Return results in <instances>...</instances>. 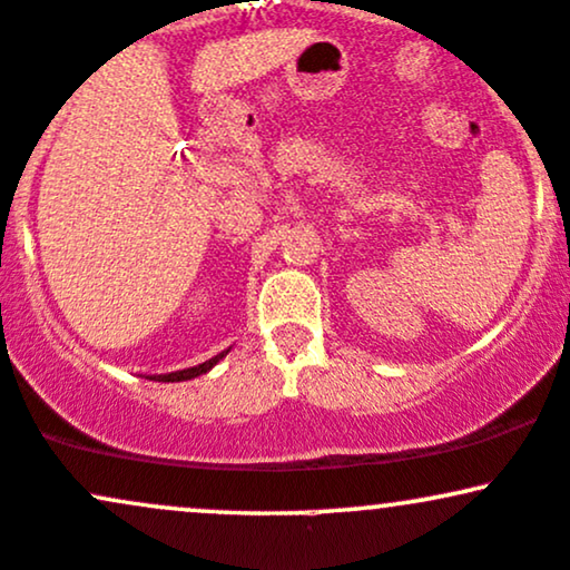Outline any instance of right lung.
<instances>
[{
	"instance_id": "right-lung-1",
	"label": "right lung",
	"mask_w": 570,
	"mask_h": 570,
	"mask_svg": "<svg viewBox=\"0 0 570 570\" xmlns=\"http://www.w3.org/2000/svg\"><path fill=\"white\" fill-rule=\"evenodd\" d=\"M230 353V348H225L222 353H217V356H212L208 362L198 364V367H187V370H176V372H166V375H147V381H158V383H181V381H193V377L198 375H206L208 370H214L217 364L222 362V358Z\"/></svg>"
}]
</instances>
